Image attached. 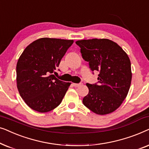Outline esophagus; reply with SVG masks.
<instances>
[{
  "label": "esophagus",
  "instance_id": "34e87169",
  "mask_svg": "<svg viewBox=\"0 0 149 149\" xmlns=\"http://www.w3.org/2000/svg\"><path fill=\"white\" fill-rule=\"evenodd\" d=\"M73 85L74 87H79L80 85H81V83H73Z\"/></svg>",
  "mask_w": 149,
  "mask_h": 149
}]
</instances>
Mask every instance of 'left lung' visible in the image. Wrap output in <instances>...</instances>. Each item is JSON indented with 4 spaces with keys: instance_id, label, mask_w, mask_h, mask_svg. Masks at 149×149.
<instances>
[{
    "instance_id": "8db88e82",
    "label": "left lung",
    "mask_w": 149,
    "mask_h": 149,
    "mask_svg": "<svg viewBox=\"0 0 149 149\" xmlns=\"http://www.w3.org/2000/svg\"><path fill=\"white\" fill-rule=\"evenodd\" d=\"M76 44L93 74L99 72L97 83L86 84L89 93L83 97V104L97 115L115 111L127 96L131 85L129 57L116 42L106 38L81 40Z\"/></svg>"
}]
</instances>
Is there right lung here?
Returning a JSON list of instances; mask_svg holds the SVG:
<instances>
[{"mask_svg":"<svg viewBox=\"0 0 149 149\" xmlns=\"http://www.w3.org/2000/svg\"><path fill=\"white\" fill-rule=\"evenodd\" d=\"M73 42L39 38L30 44L19 57L16 66L17 89L26 104L34 111L46 113L62 102L70 83L59 80L55 74Z\"/></svg>","mask_w":149,"mask_h":149,"instance_id":"obj_1","label":"right lung"}]
</instances>
